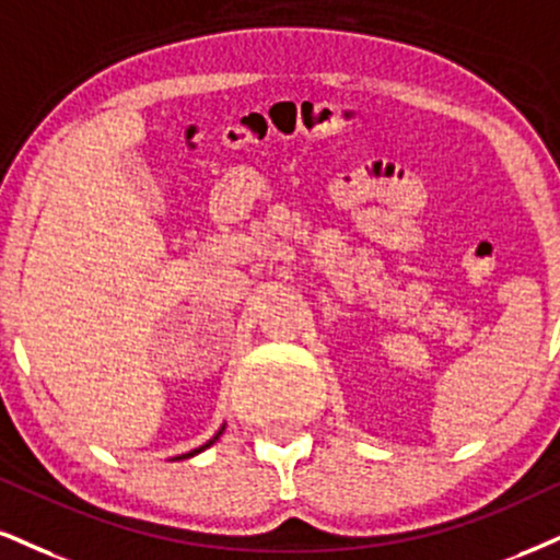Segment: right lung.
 I'll list each match as a JSON object with an SVG mask.
<instances>
[{"label": "right lung", "instance_id": "right-lung-1", "mask_svg": "<svg viewBox=\"0 0 560 560\" xmlns=\"http://www.w3.org/2000/svg\"><path fill=\"white\" fill-rule=\"evenodd\" d=\"M221 430H224V428H221ZM221 430H219V433H215V435L211 438V441H208V443H203V446H200V448H195V451H190V454H182V456H177V459H190V456H195V454H200V451H206L208 446H213V443H215V441H219Z\"/></svg>", "mask_w": 560, "mask_h": 560}]
</instances>
